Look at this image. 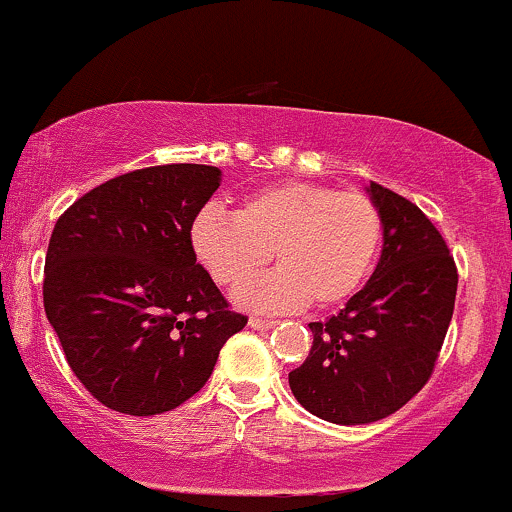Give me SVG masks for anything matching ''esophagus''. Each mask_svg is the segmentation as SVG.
Wrapping results in <instances>:
<instances>
[{
    "mask_svg": "<svg viewBox=\"0 0 512 512\" xmlns=\"http://www.w3.org/2000/svg\"><path fill=\"white\" fill-rule=\"evenodd\" d=\"M274 325H277V320H272V318H250V328H255V330H269V328H274Z\"/></svg>",
    "mask_w": 512,
    "mask_h": 512,
    "instance_id": "34e87169",
    "label": "esophagus"
}]
</instances>
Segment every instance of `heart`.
Listing matches in <instances>:
<instances>
[{"mask_svg": "<svg viewBox=\"0 0 512 512\" xmlns=\"http://www.w3.org/2000/svg\"><path fill=\"white\" fill-rule=\"evenodd\" d=\"M381 238L372 196L299 179L247 196L238 216L204 209L192 226L196 255L223 286L244 284L275 252L280 269L235 294L255 311L340 306L372 272Z\"/></svg>", "mask_w": 512, "mask_h": 512, "instance_id": "heart-1", "label": "heart"}]
</instances>
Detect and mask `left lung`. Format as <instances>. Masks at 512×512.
Returning <instances> with one entry per match:
<instances>
[{
    "label": "left lung",
    "mask_w": 512,
    "mask_h": 512,
    "mask_svg": "<svg viewBox=\"0 0 512 512\" xmlns=\"http://www.w3.org/2000/svg\"><path fill=\"white\" fill-rule=\"evenodd\" d=\"M384 247L367 284L325 323H308L313 345L289 372L308 413L364 425L406 406L428 384L457 296V265L440 230L413 201L372 182Z\"/></svg>",
    "instance_id": "1"
}]
</instances>
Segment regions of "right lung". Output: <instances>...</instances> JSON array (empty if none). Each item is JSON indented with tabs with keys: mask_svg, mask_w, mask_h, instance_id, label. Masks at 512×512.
Returning a JSON list of instances; mask_svg holds the SVG:
<instances>
[{
	"mask_svg": "<svg viewBox=\"0 0 512 512\" xmlns=\"http://www.w3.org/2000/svg\"><path fill=\"white\" fill-rule=\"evenodd\" d=\"M218 187L211 165L145 167L94 187L55 223L43 306L70 369L111 411L182 406L245 328L192 245Z\"/></svg>",
	"mask_w": 512,
	"mask_h": 512,
	"instance_id": "obj_1",
	"label": "right lung"
}]
</instances>
